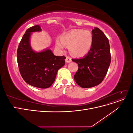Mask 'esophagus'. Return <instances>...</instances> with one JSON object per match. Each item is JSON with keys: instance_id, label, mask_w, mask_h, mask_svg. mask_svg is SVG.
Returning a JSON list of instances; mask_svg holds the SVG:
<instances>
[{"instance_id": "obj_1", "label": "esophagus", "mask_w": 133, "mask_h": 133, "mask_svg": "<svg viewBox=\"0 0 133 133\" xmlns=\"http://www.w3.org/2000/svg\"><path fill=\"white\" fill-rule=\"evenodd\" d=\"M71 62V59L69 57H66L65 59V62L68 63H70Z\"/></svg>"}]
</instances>
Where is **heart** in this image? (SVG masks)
<instances>
[{"label": "heart", "mask_w": 133, "mask_h": 133, "mask_svg": "<svg viewBox=\"0 0 133 133\" xmlns=\"http://www.w3.org/2000/svg\"><path fill=\"white\" fill-rule=\"evenodd\" d=\"M92 44V36L89 31L75 29L63 34L60 39L55 41L57 49L63 50L64 45L68 46L70 54L74 57H80L87 54Z\"/></svg>", "instance_id": "1"}]
</instances>
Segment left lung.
Wrapping results in <instances>:
<instances>
[{
  "mask_svg": "<svg viewBox=\"0 0 133 133\" xmlns=\"http://www.w3.org/2000/svg\"><path fill=\"white\" fill-rule=\"evenodd\" d=\"M92 44L85 57L72 59L78 64V70L74 76L75 82L83 88L99 85L105 78L111 62L109 40L98 28L92 30Z\"/></svg>",
  "mask_w": 133,
  "mask_h": 133,
  "instance_id": "obj_1",
  "label": "left lung"
}]
</instances>
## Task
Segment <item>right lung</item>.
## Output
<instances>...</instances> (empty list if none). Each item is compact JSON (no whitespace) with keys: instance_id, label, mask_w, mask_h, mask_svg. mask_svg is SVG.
Listing matches in <instances>:
<instances>
[{"instance_id":"1","label":"right lung","mask_w":133,"mask_h":133,"mask_svg":"<svg viewBox=\"0 0 133 133\" xmlns=\"http://www.w3.org/2000/svg\"><path fill=\"white\" fill-rule=\"evenodd\" d=\"M42 30L40 25L29 28L19 43L17 60L20 73L24 81L29 85L45 89L54 82L58 70L65 64L64 56H55L49 49L35 51L30 44L33 33Z\"/></svg>"}]
</instances>
